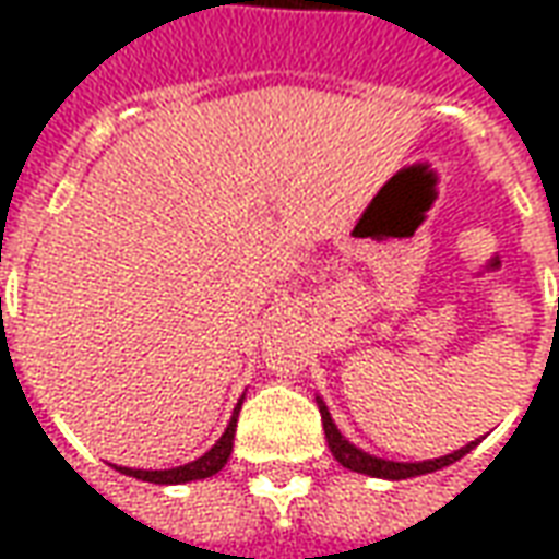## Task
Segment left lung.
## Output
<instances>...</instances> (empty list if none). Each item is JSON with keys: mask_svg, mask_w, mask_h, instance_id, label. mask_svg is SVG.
<instances>
[{"mask_svg": "<svg viewBox=\"0 0 559 559\" xmlns=\"http://www.w3.org/2000/svg\"><path fill=\"white\" fill-rule=\"evenodd\" d=\"M317 407H320V419H323V431H326V443L332 449V455L338 461L341 467L353 469V473H365V476H374V479H411V476H425V473H433V469H443L449 464H455L461 457L467 455L469 449H476L479 440L461 445L455 452H449L443 457H433V461H386V457H377L362 452L359 445H353L344 433L338 431V425L329 416V407L323 404V399H317Z\"/></svg>", "mask_w": 559, "mask_h": 559, "instance_id": "left-lung-1", "label": "left lung"}]
</instances>
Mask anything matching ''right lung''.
<instances>
[{
	"instance_id": "add662e5",
	"label": "right lung",
	"mask_w": 559,
	"mask_h": 559,
	"mask_svg": "<svg viewBox=\"0 0 559 559\" xmlns=\"http://www.w3.org/2000/svg\"><path fill=\"white\" fill-rule=\"evenodd\" d=\"M239 407H242V401L236 404V411L230 416V425H227V431L221 433V440L212 449H209L206 455H200L191 464H182V467H170V469H131V467H116L119 473H126V476H134V479L143 481H155V485H182V481H194V479H209V476H215L224 464H227V457L233 452V437H236V419H239Z\"/></svg>"
}]
</instances>
